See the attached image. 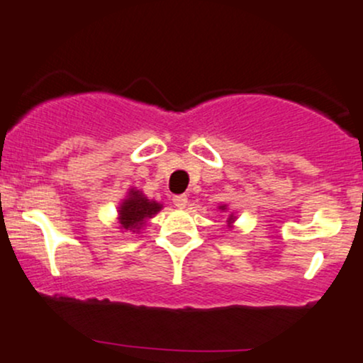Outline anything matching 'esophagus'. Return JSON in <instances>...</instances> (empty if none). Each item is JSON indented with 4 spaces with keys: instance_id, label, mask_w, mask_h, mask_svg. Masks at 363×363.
I'll list each match as a JSON object with an SVG mask.
<instances>
[{
    "instance_id": "esophagus-1",
    "label": "esophagus",
    "mask_w": 363,
    "mask_h": 363,
    "mask_svg": "<svg viewBox=\"0 0 363 363\" xmlns=\"http://www.w3.org/2000/svg\"><path fill=\"white\" fill-rule=\"evenodd\" d=\"M172 201L177 208H186L187 206V196L186 194H177V196H174Z\"/></svg>"
}]
</instances>
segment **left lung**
<instances>
[{
	"instance_id": "left-lung-1",
	"label": "left lung",
	"mask_w": 363,
	"mask_h": 363,
	"mask_svg": "<svg viewBox=\"0 0 363 363\" xmlns=\"http://www.w3.org/2000/svg\"><path fill=\"white\" fill-rule=\"evenodd\" d=\"M220 208H222V210H225V206H220ZM228 222L232 223V216H230V218H228Z\"/></svg>"
}]
</instances>
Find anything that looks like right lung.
Wrapping results in <instances>:
<instances>
[{
    "mask_svg": "<svg viewBox=\"0 0 363 363\" xmlns=\"http://www.w3.org/2000/svg\"><path fill=\"white\" fill-rule=\"evenodd\" d=\"M162 205L157 201H150L140 191H131L129 198L124 199L119 208V223L124 230L138 232L148 218H152Z\"/></svg>",
    "mask_w": 363,
    "mask_h": 363,
    "instance_id": "right-lung-1",
    "label": "right lung"
}]
</instances>
